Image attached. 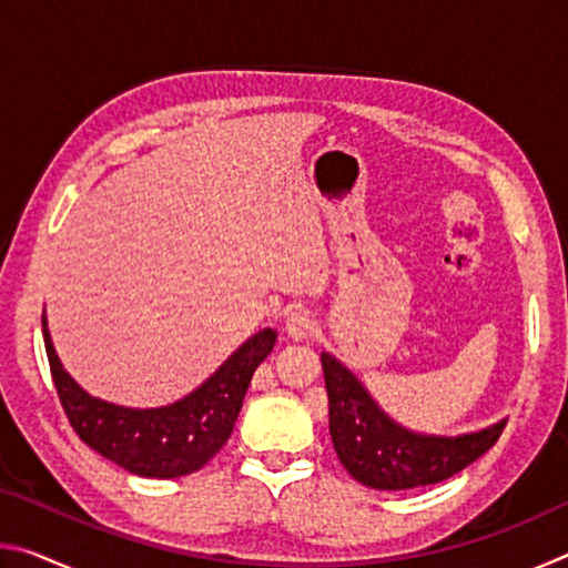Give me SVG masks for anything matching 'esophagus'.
<instances>
[{
    "label": "esophagus",
    "instance_id": "obj_1",
    "mask_svg": "<svg viewBox=\"0 0 568 568\" xmlns=\"http://www.w3.org/2000/svg\"><path fill=\"white\" fill-rule=\"evenodd\" d=\"M285 331L293 341H305V338H311L315 331H318V323H315V318L307 311H295L287 315Z\"/></svg>",
    "mask_w": 568,
    "mask_h": 568
}]
</instances>
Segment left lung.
I'll return each instance as SVG.
<instances>
[{
    "mask_svg": "<svg viewBox=\"0 0 568 568\" xmlns=\"http://www.w3.org/2000/svg\"><path fill=\"white\" fill-rule=\"evenodd\" d=\"M328 423L335 454L363 486L381 491L440 484L474 464L504 434L506 420L458 438L418 436L383 413L365 388L333 355L323 353Z\"/></svg>",
    "mask_w": 568,
    "mask_h": 568,
    "instance_id": "obj_1",
    "label": "left lung"
}]
</instances>
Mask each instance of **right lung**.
Instances as JSON below:
<instances>
[{"mask_svg": "<svg viewBox=\"0 0 568 568\" xmlns=\"http://www.w3.org/2000/svg\"><path fill=\"white\" fill-rule=\"evenodd\" d=\"M42 333L57 396L74 434L104 458L145 478L187 476L225 446L250 378L275 345V331L255 333L190 396L165 408L132 410L92 398L77 386L57 358L44 321Z\"/></svg>", "mask_w": 568, "mask_h": 568, "instance_id": "add662e5", "label": "right lung"}]
</instances>
